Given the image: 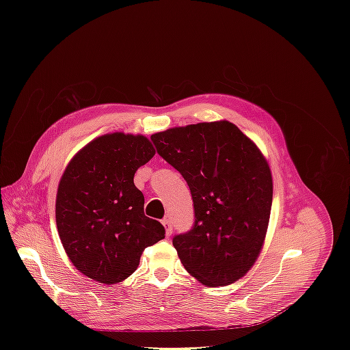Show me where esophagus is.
<instances>
[{"instance_id":"1","label":"esophagus","mask_w":350,"mask_h":350,"mask_svg":"<svg viewBox=\"0 0 350 350\" xmlns=\"http://www.w3.org/2000/svg\"><path fill=\"white\" fill-rule=\"evenodd\" d=\"M162 225L165 226V230H166V235L169 237L172 234V224H171V220H169V217H165L163 220H162Z\"/></svg>"}]
</instances>
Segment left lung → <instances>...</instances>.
Instances as JSON below:
<instances>
[{
	"instance_id": "8db88e82",
	"label": "left lung",
	"mask_w": 350,
	"mask_h": 350,
	"mask_svg": "<svg viewBox=\"0 0 350 350\" xmlns=\"http://www.w3.org/2000/svg\"><path fill=\"white\" fill-rule=\"evenodd\" d=\"M150 139L193 196L194 225L172 238L179 260L206 286L237 282L266 238L273 200L266 159L228 121L176 126Z\"/></svg>"
}]
</instances>
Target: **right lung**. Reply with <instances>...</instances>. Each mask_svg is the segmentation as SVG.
<instances>
[{"label": "right lung", "instance_id": "obj_1", "mask_svg": "<svg viewBox=\"0 0 350 350\" xmlns=\"http://www.w3.org/2000/svg\"><path fill=\"white\" fill-rule=\"evenodd\" d=\"M154 156L144 135L98 137L71 159L55 204L58 234L71 262L99 283H118L139 267L143 251L165 238L144 215L137 169Z\"/></svg>", "mask_w": 350, "mask_h": 350}]
</instances>
